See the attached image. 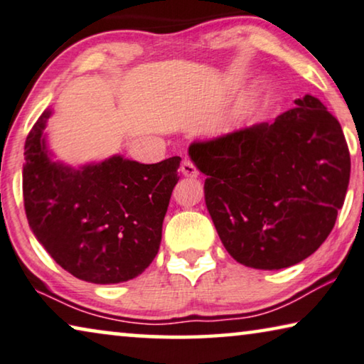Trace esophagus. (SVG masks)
Wrapping results in <instances>:
<instances>
[{
	"label": "esophagus",
	"instance_id": "1",
	"mask_svg": "<svg viewBox=\"0 0 364 364\" xmlns=\"http://www.w3.org/2000/svg\"><path fill=\"white\" fill-rule=\"evenodd\" d=\"M181 171H182V174L186 176V177H197L198 176V169H197V167H195V164L192 163V161H188V159L182 161Z\"/></svg>",
	"mask_w": 364,
	"mask_h": 364
}]
</instances>
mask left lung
I'll list each match as a JSON object with an SVG mask.
<instances>
[{
  "label": "left lung",
  "mask_w": 364,
  "mask_h": 364,
  "mask_svg": "<svg viewBox=\"0 0 364 364\" xmlns=\"http://www.w3.org/2000/svg\"><path fill=\"white\" fill-rule=\"evenodd\" d=\"M273 124H257L188 156L206 176L205 201L223 245L239 264L279 270L321 247L350 182L338 120L307 94Z\"/></svg>",
  "instance_id": "8db88e82"
}]
</instances>
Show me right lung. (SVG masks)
Segmentation results:
<instances>
[{
    "mask_svg": "<svg viewBox=\"0 0 364 364\" xmlns=\"http://www.w3.org/2000/svg\"><path fill=\"white\" fill-rule=\"evenodd\" d=\"M46 110L26 139L22 195L33 236L73 277L109 284L135 278L159 250L181 158L158 164L112 156L80 169L50 159Z\"/></svg>",
    "mask_w": 364,
    "mask_h": 364,
    "instance_id": "obj_1",
    "label": "right lung"
}]
</instances>
